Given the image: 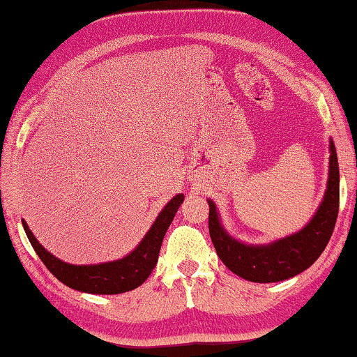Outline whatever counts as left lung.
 Returning a JSON list of instances; mask_svg holds the SVG:
<instances>
[{"mask_svg":"<svg viewBox=\"0 0 357 357\" xmlns=\"http://www.w3.org/2000/svg\"><path fill=\"white\" fill-rule=\"evenodd\" d=\"M338 202L340 176L335 146L334 142H331L328 190L321 206L305 228L268 245L241 244L222 228L215 204L209 200L211 241L223 264L243 279L257 283L287 280L310 268L326 249L337 222Z\"/></svg>","mask_w":357,"mask_h":357,"instance_id":"1","label":"left lung"}]
</instances>
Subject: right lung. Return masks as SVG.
Masks as SVG:
<instances>
[{
	"mask_svg": "<svg viewBox=\"0 0 357 357\" xmlns=\"http://www.w3.org/2000/svg\"><path fill=\"white\" fill-rule=\"evenodd\" d=\"M184 200L183 193L173 197L167 206L157 215L153 227L149 228L146 236L138 244L137 249L129 253L123 259L116 261L91 264V266H75L68 264L53 257L42 247L34 234L29 231L25 220H22L25 233L31 243L33 249L42 259V263L47 266V269L56 277L59 282L69 288H74L77 291L91 293V294H119L130 291L140 287L148 279L151 271L157 264L159 258L160 245L168 227L173 220L174 214L179 209L181 203Z\"/></svg>",
	"mask_w": 357,
	"mask_h": 357,
	"instance_id": "1",
	"label": "right lung"
}]
</instances>
